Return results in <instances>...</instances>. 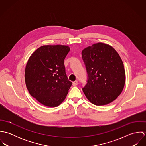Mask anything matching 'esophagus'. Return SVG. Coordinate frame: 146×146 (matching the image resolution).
<instances>
[{"instance_id":"34e87169","label":"esophagus","mask_w":146,"mask_h":146,"mask_svg":"<svg viewBox=\"0 0 146 146\" xmlns=\"http://www.w3.org/2000/svg\"><path fill=\"white\" fill-rule=\"evenodd\" d=\"M78 84V81H75V82H74L73 83H72V85H74V86H76V85H77Z\"/></svg>"}]
</instances>
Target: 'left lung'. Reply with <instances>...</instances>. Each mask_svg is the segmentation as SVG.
Wrapping results in <instances>:
<instances>
[{
  "label": "left lung",
  "mask_w": 146,
  "mask_h": 146,
  "mask_svg": "<svg viewBox=\"0 0 146 146\" xmlns=\"http://www.w3.org/2000/svg\"><path fill=\"white\" fill-rule=\"evenodd\" d=\"M87 74V83L83 88L93 104L103 106L115 100L125 83L124 64L116 50L102 42L93 44L82 52Z\"/></svg>",
  "instance_id": "left-lung-1"
}]
</instances>
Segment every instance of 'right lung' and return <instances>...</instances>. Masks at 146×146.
Instances as JSON below:
<instances>
[{
  "mask_svg": "<svg viewBox=\"0 0 146 146\" xmlns=\"http://www.w3.org/2000/svg\"><path fill=\"white\" fill-rule=\"evenodd\" d=\"M67 45H43L30 57L25 68V83L30 95L42 104L54 107L66 97L72 82L65 72Z\"/></svg>",
  "mask_w": 146,
  "mask_h": 146,
  "instance_id": "1",
  "label": "right lung"
}]
</instances>
